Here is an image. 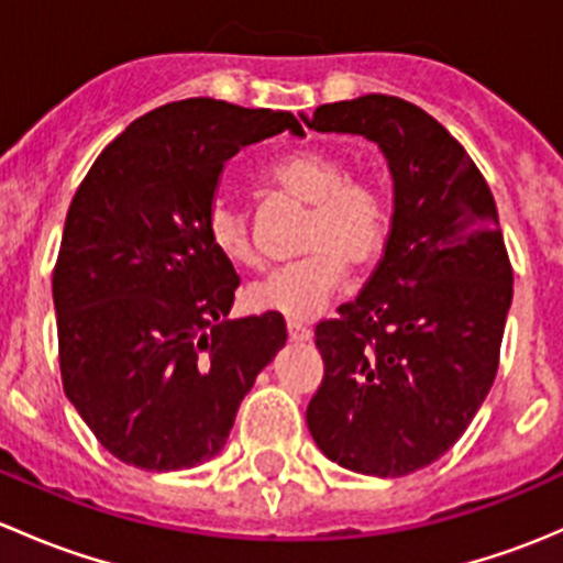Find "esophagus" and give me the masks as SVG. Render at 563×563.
<instances>
[{
    "mask_svg": "<svg viewBox=\"0 0 563 563\" xmlns=\"http://www.w3.org/2000/svg\"><path fill=\"white\" fill-rule=\"evenodd\" d=\"M286 329H288V338L297 340V343H308V340L313 338V332H310L308 327H302V323H297V321H288Z\"/></svg>",
    "mask_w": 563,
    "mask_h": 563,
    "instance_id": "obj_1",
    "label": "esophagus"
}]
</instances>
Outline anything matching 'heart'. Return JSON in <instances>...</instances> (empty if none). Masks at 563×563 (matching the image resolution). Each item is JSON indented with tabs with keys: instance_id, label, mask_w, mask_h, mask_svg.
Returning <instances> with one entry per match:
<instances>
[{
	"instance_id": "1",
	"label": "heart",
	"mask_w": 563,
	"mask_h": 563,
	"mask_svg": "<svg viewBox=\"0 0 563 563\" xmlns=\"http://www.w3.org/2000/svg\"><path fill=\"white\" fill-rule=\"evenodd\" d=\"M269 181L310 207L302 255L245 288V302L258 313H280L308 321L327 305L343 280V269L365 272L384 255L389 242V209L382 192L354 179L351 166L329 152H302L277 163ZM209 245L234 266H258L261 250L240 203L212 201L207 212Z\"/></svg>"
}]
</instances>
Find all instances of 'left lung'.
I'll return each instance as SVG.
<instances>
[{"label":"left lung","mask_w":563,"mask_h":563,"mask_svg":"<svg viewBox=\"0 0 563 563\" xmlns=\"http://www.w3.org/2000/svg\"><path fill=\"white\" fill-rule=\"evenodd\" d=\"M305 122L376 141L395 179L382 264L316 327L308 428L343 468L413 474L455 446L498 373L512 264L496 201L455 135L408 100L362 95Z\"/></svg>","instance_id":"8db88e82"}]
</instances>
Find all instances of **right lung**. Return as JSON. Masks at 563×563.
Wrapping results in <instances>:
<instances>
[{
  "mask_svg": "<svg viewBox=\"0 0 563 563\" xmlns=\"http://www.w3.org/2000/svg\"><path fill=\"white\" fill-rule=\"evenodd\" d=\"M294 113L192 98L144 113L92 163L54 266L62 387L95 439L144 471L214 457L286 343L277 313L225 321L240 275L207 236L225 161Z\"/></svg>",
  "mask_w": 563,
  "mask_h": 563,
  "instance_id": "add662e5",
  "label": "right lung"
}]
</instances>
